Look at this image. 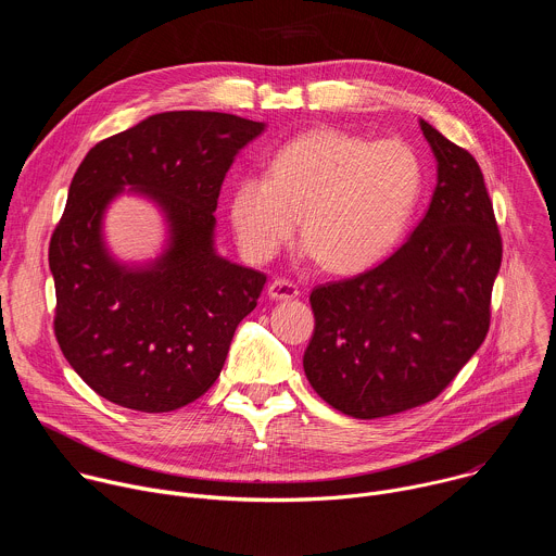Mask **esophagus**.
<instances>
[{
	"mask_svg": "<svg viewBox=\"0 0 556 556\" xmlns=\"http://www.w3.org/2000/svg\"><path fill=\"white\" fill-rule=\"evenodd\" d=\"M268 296L270 299H279V301L281 299L288 301V299L299 296V288L292 281H288V279H275V281L268 283Z\"/></svg>",
	"mask_w": 556,
	"mask_h": 556,
	"instance_id": "obj_1",
	"label": "esophagus"
}]
</instances>
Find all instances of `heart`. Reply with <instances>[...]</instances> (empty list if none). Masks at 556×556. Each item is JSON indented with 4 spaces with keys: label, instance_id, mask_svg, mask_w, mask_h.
<instances>
[{
    "label": "heart",
    "instance_id": "b5f03b06",
    "mask_svg": "<svg viewBox=\"0 0 556 556\" xmlns=\"http://www.w3.org/2000/svg\"><path fill=\"white\" fill-rule=\"evenodd\" d=\"M420 193L422 161L405 140L316 127L270 155L268 176L237 180L228 215L253 262L273 260L299 219L303 257L332 273H358L401 242Z\"/></svg>",
    "mask_w": 556,
    "mask_h": 556
}]
</instances>
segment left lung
I'll use <instances>...</instances> for the list:
<instances>
[{"instance_id":"left-lung-1","label":"left lung","mask_w":556,"mask_h":556,"mask_svg":"<svg viewBox=\"0 0 556 556\" xmlns=\"http://www.w3.org/2000/svg\"><path fill=\"white\" fill-rule=\"evenodd\" d=\"M438 185L409 240L376 268L316 286L303 354L312 389L337 412L384 418L446 389L480 350L502 266V235L475 157L427 121Z\"/></svg>"}]
</instances>
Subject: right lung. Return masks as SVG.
<instances>
[{
  "mask_svg": "<svg viewBox=\"0 0 556 556\" xmlns=\"http://www.w3.org/2000/svg\"><path fill=\"white\" fill-rule=\"evenodd\" d=\"M264 127L222 112H163L101 140L78 165L48 249L54 337L105 401L165 414L217 380L266 275L215 253V208L237 151ZM125 186L170 224L166 253L140 269L118 265L102 242L104 208Z\"/></svg>",
  "mask_w": 556,
  "mask_h": 556,
  "instance_id": "right-lung-1",
  "label": "right lung"
}]
</instances>
